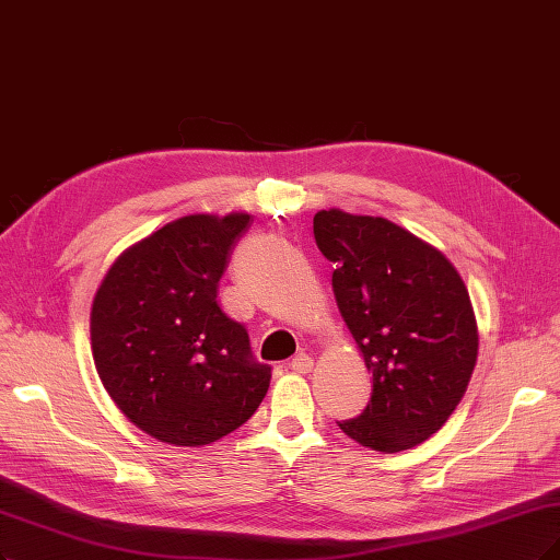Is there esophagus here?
<instances>
[{"instance_id": "1", "label": "esophagus", "mask_w": 560, "mask_h": 560, "mask_svg": "<svg viewBox=\"0 0 560 560\" xmlns=\"http://www.w3.org/2000/svg\"><path fill=\"white\" fill-rule=\"evenodd\" d=\"M291 369L298 371V374H308V371L314 369V358L306 355V353H300L291 360Z\"/></svg>"}]
</instances>
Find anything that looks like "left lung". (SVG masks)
<instances>
[{"label": "left lung", "instance_id": "8db88e82", "mask_svg": "<svg viewBox=\"0 0 560 560\" xmlns=\"http://www.w3.org/2000/svg\"><path fill=\"white\" fill-rule=\"evenodd\" d=\"M314 237L337 265V306L374 383L341 431L385 454L424 443L459 406L478 360L466 283L439 248L383 217L323 210Z\"/></svg>", "mask_w": 560, "mask_h": 560}]
</instances>
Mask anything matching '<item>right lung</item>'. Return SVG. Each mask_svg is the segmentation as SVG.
I'll return each mask as SVG.
<instances>
[{"label": "right lung", "mask_w": 560, "mask_h": 560, "mask_svg": "<svg viewBox=\"0 0 560 560\" xmlns=\"http://www.w3.org/2000/svg\"><path fill=\"white\" fill-rule=\"evenodd\" d=\"M252 217L191 214L127 248L92 304V355L103 387L161 443L210 445L267 395L272 366L217 302L233 246Z\"/></svg>", "instance_id": "right-lung-1"}]
</instances>
